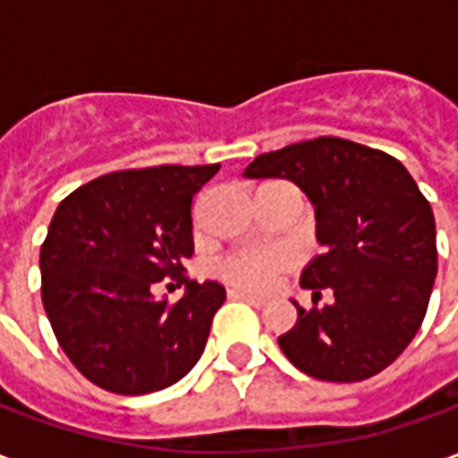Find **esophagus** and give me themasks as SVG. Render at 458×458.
<instances>
[{
	"mask_svg": "<svg viewBox=\"0 0 458 458\" xmlns=\"http://www.w3.org/2000/svg\"><path fill=\"white\" fill-rule=\"evenodd\" d=\"M228 297L242 299V301H250V304H255V307H262V304H265V297H259V294H250V292H240V289H230Z\"/></svg>",
	"mask_w": 458,
	"mask_h": 458,
	"instance_id": "34e87169",
	"label": "esophagus"
}]
</instances>
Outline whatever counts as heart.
Listing matches in <instances>:
<instances>
[{"label": "heart", "instance_id": "b5f03b06", "mask_svg": "<svg viewBox=\"0 0 458 458\" xmlns=\"http://www.w3.org/2000/svg\"><path fill=\"white\" fill-rule=\"evenodd\" d=\"M284 267L275 252H235L216 262L220 279L242 289H265Z\"/></svg>", "mask_w": 458, "mask_h": 458}]
</instances>
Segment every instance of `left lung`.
I'll return each instance as SVG.
<instances>
[{
	"instance_id": "left-lung-1",
	"label": "left lung",
	"mask_w": 458,
	"mask_h": 458,
	"mask_svg": "<svg viewBox=\"0 0 458 458\" xmlns=\"http://www.w3.org/2000/svg\"><path fill=\"white\" fill-rule=\"evenodd\" d=\"M248 179L279 176L304 191L327 248L301 272L314 307L279 348L301 373L328 383L373 377L420 331L437 277V228L429 200L410 171L380 149L341 137L259 154ZM324 291L328 305L317 308Z\"/></svg>"
}]
</instances>
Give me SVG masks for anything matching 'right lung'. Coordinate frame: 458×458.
<instances>
[{
    "label": "right lung",
    "instance_id": "obj_1",
    "mask_svg": "<svg viewBox=\"0 0 458 458\" xmlns=\"http://www.w3.org/2000/svg\"><path fill=\"white\" fill-rule=\"evenodd\" d=\"M220 164L105 174L61 200L41 245V299L58 344L81 373L117 394L164 390L196 365L225 301L218 282H193L191 206ZM176 278V305L153 297Z\"/></svg>",
    "mask_w": 458,
    "mask_h": 458
}]
</instances>
